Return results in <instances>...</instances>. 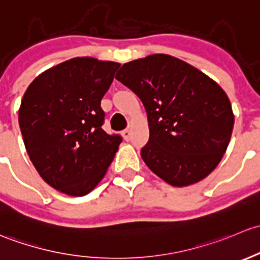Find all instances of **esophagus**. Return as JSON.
I'll use <instances>...</instances> for the list:
<instances>
[{
	"instance_id": "34e87169",
	"label": "esophagus",
	"mask_w": 260,
	"mask_h": 260,
	"mask_svg": "<svg viewBox=\"0 0 260 260\" xmlns=\"http://www.w3.org/2000/svg\"><path fill=\"white\" fill-rule=\"evenodd\" d=\"M130 136H131V131L129 129H125L122 131V138L125 139V140H130Z\"/></svg>"
}]
</instances>
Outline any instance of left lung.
I'll list each match as a JSON object with an SVG mask.
<instances>
[{"instance_id": "1", "label": "left lung", "mask_w": 260, "mask_h": 260, "mask_svg": "<svg viewBox=\"0 0 260 260\" xmlns=\"http://www.w3.org/2000/svg\"><path fill=\"white\" fill-rule=\"evenodd\" d=\"M115 79L145 106L150 136L141 157L152 173L180 188L215 169L229 145L234 114L213 79L164 53L124 63Z\"/></svg>"}]
</instances>
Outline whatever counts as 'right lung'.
<instances>
[{
	"mask_svg": "<svg viewBox=\"0 0 260 260\" xmlns=\"http://www.w3.org/2000/svg\"><path fill=\"white\" fill-rule=\"evenodd\" d=\"M120 63L75 57L40 74L26 90L18 124L30 160L53 189L84 197L111 164L121 136L103 130L101 99Z\"/></svg>",
	"mask_w": 260,
	"mask_h": 260,
	"instance_id": "obj_1",
	"label": "right lung"
}]
</instances>
